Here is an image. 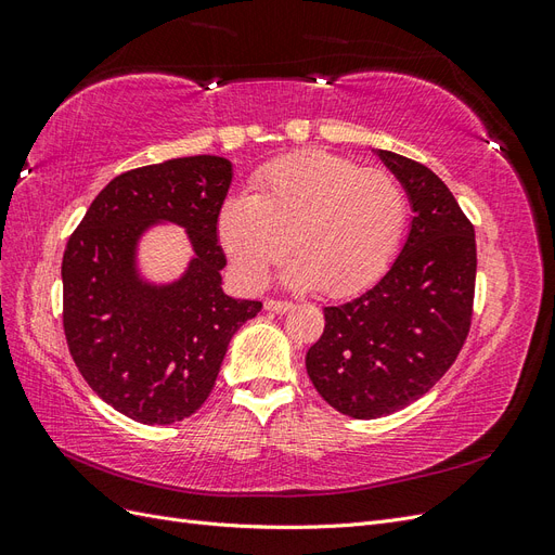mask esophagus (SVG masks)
<instances>
[{"label": "esophagus", "mask_w": 555, "mask_h": 555, "mask_svg": "<svg viewBox=\"0 0 555 555\" xmlns=\"http://www.w3.org/2000/svg\"><path fill=\"white\" fill-rule=\"evenodd\" d=\"M263 308H266L268 312H289L294 306L289 304V300H275V298H268L266 304H263Z\"/></svg>", "instance_id": "1"}]
</instances>
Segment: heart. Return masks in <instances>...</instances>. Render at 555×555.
Returning <instances> with one entry per match:
<instances>
[{"instance_id":"1","label":"heart","mask_w":555,"mask_h":555,"mask_svg":"<svg viewBox=\"0 0 555 555\" xmlns=\"http://www.w3.org/2000/svg\"><path fill=\"white\" fill-rule=\"evenodd\" d=\"M408 217L396 176L312 150L263 169L255 194L229 196L217 212V238L249 289L261 287L292 243L287 287L351 296L391 266Z\"/></svg>"}]
</instances>
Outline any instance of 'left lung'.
<instances>
[{"label": "left lung", "instance_id": "1", "mask_svg": "<svg viewBox=\"0 0 555 555\" xmlns=\"http://www.w3.org/2000/svg\"><path fill=\"white\" fill-rule=\"evenodd\" d=\"M375 153L408 192V241L373 289L324 308L306 357L319 396L351 418L386 416L433 389L467 338L477 278L475 227L447 184L414 159Z\"/></svg>", "mask_w": 555, "mask_h": 555}]
</instances>
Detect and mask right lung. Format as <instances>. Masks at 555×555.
Returning a JSON list of instances; mask_svg holds the SVG:
<instances>
[{
  "label": "right lung",
  "instance_id": "obj_1",
  "mask_svg": "<svg viewBox=\"0 0 555 555\" xmlns=\"http://www.w3.org/2000/svg\"><path fill=\"white\" fill-rule=\"evenodd\" d=\"M233 178L215 155L141 166L113 178L72 233L62 259L64 335L90 389L141 424H176L210 396L227 347L259 300L222 289L217 241ZM157 223L189 233L193 259L171 283L138 271V243Z\"/></svg>",
  "mask_w": 555,
  "mask_h": 555
}]
</instances>
